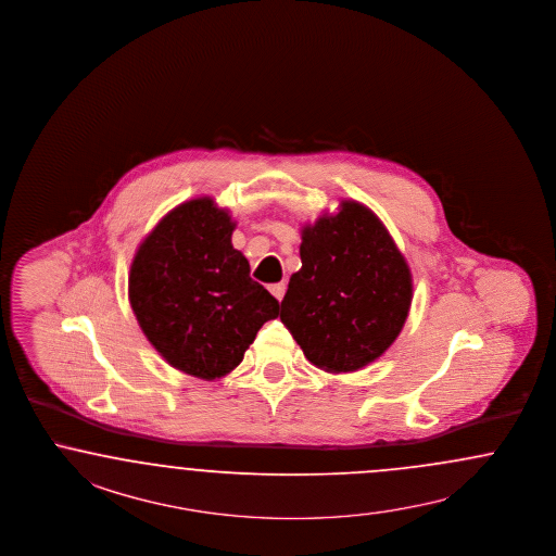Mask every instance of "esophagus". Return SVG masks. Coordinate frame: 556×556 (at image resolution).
<instances>
[{
	"mask_svg": "<svg viewBox=\"0 0 556 556\" xmlns=\"http://www.w3.org/2000/svg\"><path fill=\"white\" fill-rule=\"evenodd\" d=\"M269 292H271L278 301H282V299H285V292H287V285H285V282H276V285L269 287Z\"/></svg>",
	"mask_w": 556,
	"mask_h": 556,
	"instance_id": "esophagus-1",
	"label": "esophagus"
}]
</instances>
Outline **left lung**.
Here are the masks:
<instances>
[{"label":"left lung","mask_w":556,"mask_h":556,"mask_svg":"<svg viewBox=\"0 0 556 556\" xmlns=\"http://www.w3.org/2000/svg\"><path fill=\"white\" fill-rule=\"evenodd\" d=\"M301 262L280 319L306 359L327 372H354L377 359L412 305V274L377 215L345 200L338 215L305 227Z\"/></svg>","instance_id":"obj_1"}]
</instances>
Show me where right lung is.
<instances>
[{"label": "right lung", "mask_w": 556, "mask_h": 556, "mask_svg": "<svg viewBox=\"0 0 556 556\" xmlns=\"http://www.w3.org/2000/svg\"><path fill=\"white\" fill-rule=\"evenodd\" d=\"M231 216L211 198L174 208L137 251L128 299L147 340L192 377H225L280 303L233 250Z\"/></svg>", "instance_id": "add662e5"}]
</instances>
